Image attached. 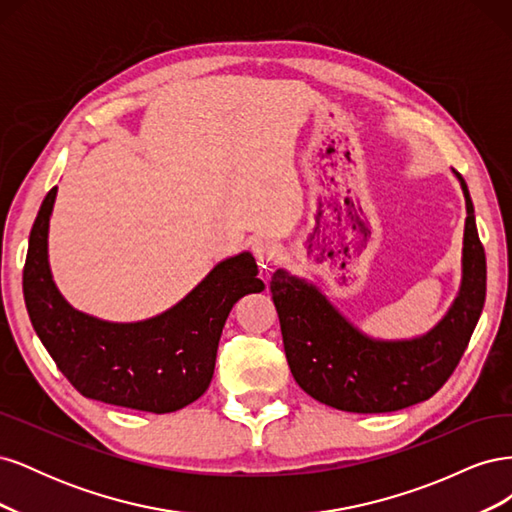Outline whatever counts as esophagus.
I'll use <instances>...</instances> for the list:
<instances>
[{
	"label": "esophagus",
	"mask_w": 512,
	"mask_h": 512,
	"mask_svg": "<svg viewBox=\"0 0 512 512\" xmlns=\"http://www.w3.org/2000/svg\"><path fill=\"white\" fill-rule=\"evenodd\" d=\"M254 254H256L258 265L269 267V265H273V262L280 260V254H282V252H280V245H277L275 241L262 239V241H256Z\"/></svg>",
	"instance_id": "34e87169"
}]
</instances>
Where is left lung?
<instances>
[{
    "label": "left lung",
    "instance_id": "1",
    "mask_svg": "<svg viewBox=\"0 0 512 512\" xmlns=\"http://www.w3.org/2000/svg\"><path fill=\"white\" fill-rule=\"evenodd\" d=\"M463 277L459 297L436 329L408 342H380L363 335L324 294L299 277L275 271L273 303L294 380L320 404L344 412H395L436 395L466 352L485 305L487 260L478 239L468 185Z\"/></svg>",
    "mask_w": 512,
    "mask_h": 512
}]
</instances>
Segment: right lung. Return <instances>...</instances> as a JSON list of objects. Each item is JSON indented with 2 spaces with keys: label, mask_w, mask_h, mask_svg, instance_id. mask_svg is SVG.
Masks as SVG:
<instances>
[{
  "label": "right lung",
  "mask_w": 512,
  "mask_h": 512,
  "mask_svg": "<svg viewBox=\"0 0 512 512\" xmlns=\"http://www.w3.org/2000/svg\"><path fill=\"white\" fill-rule=\"evenodd\" d=\"M57 188L42 200L29 232L23 294L40 342L70 384L104 404L166 414L207 391L224 322L243 294L265 288L252 254L220 262L168 312L130 324L72 309L53 284L46 237Z\"/></svg>",
  "instance_id": "obj_1"
}]
</instances>
